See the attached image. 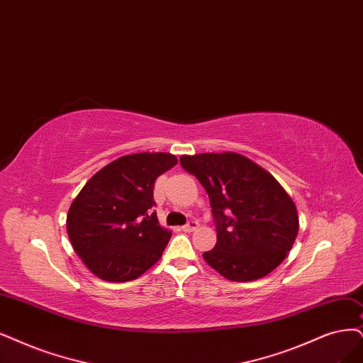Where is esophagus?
Here are the masks:
<instances>
[{"label": "esophagus", "mask_w": 363, "mask_h": 363, "mask_svg": "<svg viewBox=\"0 0 363 363\" xmlns=\"http://www.w3.org/2000/svg\"><path fill=\"white\" fill-rule=\"evenodd\" d=\"M199 227V223L196 221V220H191V221H189L186 223L184 227H182V230L184 232H194L196 229Z\"/></svg>", "instance_id": "34e87169"}]
</instances>
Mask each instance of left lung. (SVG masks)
<instances>
[{"instance_id": "left-lung-1", "label": "left lung", "mask_w": 363, "mask_h": 363, "mask_svg": "<svg viewBox=\"0 0 363 363\" xmlns=\"http://www.w3.org/2000/svg\"><path fill=\"white\" fill-rule=\"evenodd\" d=\"M181 166L205 186L217 223L206 263L230 281H256L287 257L299 232L296 205L281 184L236 152L182 155Z\"/></svg>"}]
</instances>
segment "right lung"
I'll return each mask as SVG.
<instances>
[{"mask_svg":"<svg viewBox=\"0 0 363 363\" xmlns=\"http://www.w3.org/2000/svg\"><path fill=\"white\" fill-rule=\"evenodd\" d=\"M178 163L169 152L123 155L100 169L67 213V233L80 260L100 279L139 278L161 256L172 232L151 212L155 179Z\"/></svg>","mask_w":363,"mask_h":363,"instance_id":"1","label":"right lung"}]
</instances>
